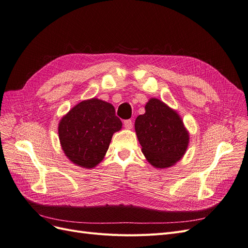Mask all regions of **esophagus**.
<instances>
[{
  "label": "esophagus",
  "mask_w": 248,
  "mask_h": 248,
  "mask_svg": "<svg viewBox=\"0 0 248 248\" xmlns=\"http://www.w3.org/2000/svg\"><path fill=\"white\" fill-rule=\"evenodd\" d=\"M123 124H124V127L126 128V129H132L133 123H132L131 120H125Z\"/></svg>",
  "instance_id": "obj_1"
}]
</instances>
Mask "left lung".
Here are the masks:
<instances>
[{"label":"left lung","mask_w":248,"mask_h":248,"mask_svg":"<svg viewBox=\"0 0 248 248\" xmlns=\"http://www.w3.org/2000/svg\"><path fill=\"white\" fill-rule=\"evenodd\" d=\"M144 108L134 124L138 141L148 163L156 169H167L185 155L189 132L177 111L158 98H150Z\"/></svg>","instance_id":"8db88e82"}]
</instances>
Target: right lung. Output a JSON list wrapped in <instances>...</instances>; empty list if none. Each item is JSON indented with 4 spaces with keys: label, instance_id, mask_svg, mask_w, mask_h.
<instances>
[{
    "label": "right lung",
    "instance_id": "obj_1",
    "mask_svg": "<svg viewBox=\"0 0 248 248\" xmlns=\"http://www.w3.org/2000/svg\"><path fill=\"white\" fill-rule=\"evenodd\" d=\"M122 122L110 103L93 97L76 104L59 122V140L74 165L93 169L100 164Z\"/></svg>",
    "mask_w": 248,
    "mask_h": 248
}]
</instances>
